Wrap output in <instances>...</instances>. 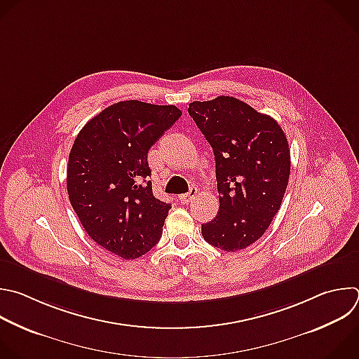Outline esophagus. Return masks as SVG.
<instances>
[{
	"label": "esophagus",
	"instance_id": "34e87169",
	"mask_svg": "<svg viewBox=\"0 0 359 359\" xmlns=\"http://www.w3.org/2000/svg\"><path fill=\"white\" fill-rule=\"evenodd\" d=\"M196 194H197V189H196V187H191V189L189 190V193L179 196V201H180L182 204H189V203L196 197Z\"/></svg>",
	"mask_w": 359,
	"mask_h": 359
}]
</instances>
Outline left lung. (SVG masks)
<instances>
[{
  "mask_svg": "<svg viewBox=\"0 0 359 359\" xmlns=\"http://www.w3.org/2000/svg\"><path fill=\"white\" fill-rule=\"evenodd\" d=\"M189 114L212 148L219 193L218 214L201 233L221 251L244 250L280 208L290 175L286 135L272 116L229 95L193 101Z\"/></svg>",
  "mask_w": 359,
  "mask_h": 359,
  "instance_id": "left-lung-1",
  "label": "left lung"
}]
</instances>
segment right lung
<instances>
[{"label":"right lung","mask_w":359,"mask_h":359,"mask_svg":"<svg viewBox=\"0 0 359 359\" xmlns=\"http://www.w3.org/2000/svg\"><path fill=\"white\" fill-rule=\"evenodd\" d=\"M180 115L176 105L119 101L91 118L72 147V207L91 240L124 259L161 240L172 205L152 193L148 151Z\"/></svg>","instance_id":"right-lung-1"}]
</instances>
